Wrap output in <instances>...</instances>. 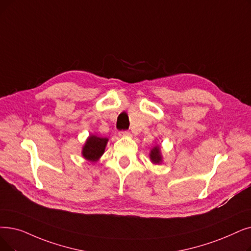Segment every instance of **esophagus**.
Wrapping results in <instances>:
<instances>
[{
    "mask_svg": "<svg viewBox=\"0 0 251 251\" xmlns=\"http://www.w3.org/2000/svg\"><path fill=\"white\" fill-rule=\"evenodd\" d=\"M129 135H130V132L128 131V130H122V131L119 132V136H121V137L129 136Z\"/></svg>",
    "mask_w": 251,
    "mask_h": 251,
    "instance_id": "esophagus-1",
    "label": "esophagus"
}]
</instances>
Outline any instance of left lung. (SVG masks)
I'll use <instances>...</instances> for the list:
<instances>
[{
    "label": "left lung",
    "mask_w": 251,
    "mask_h": 251,
    "mask_svg": "<svg viewBox=\"0 0 251 251\" xmlns=\"http://www.w3.org/2000/svg\"><path fill=\"white\" fill-rule=\"evenodd\" d=\"M151 160L154 163H160L161 162V154H160V149L159 147H156L151 151Z\"/></svg>",
    "instance_id": "left-lung-1"
}]
</instances>
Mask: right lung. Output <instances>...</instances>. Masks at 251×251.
<instances>
[{
  "mask_svg": "<svg viewBox=\"0 0 251 251\" xmlns=\"http://www.w3.org/2000/svg\"><path fill=\"white\" fill-rule=\"evenodd\" d=\"M106 143H107V138L90 135V137L87 139L86 144L83 148L82 154L84 158L91 162L99 160L100 157L104 152Z\"/></svg>",
  "mask_w": 251,
  "mask_h": 251,
  "instance_id": "1",
  "label": "right lung"
}]
</instances>
